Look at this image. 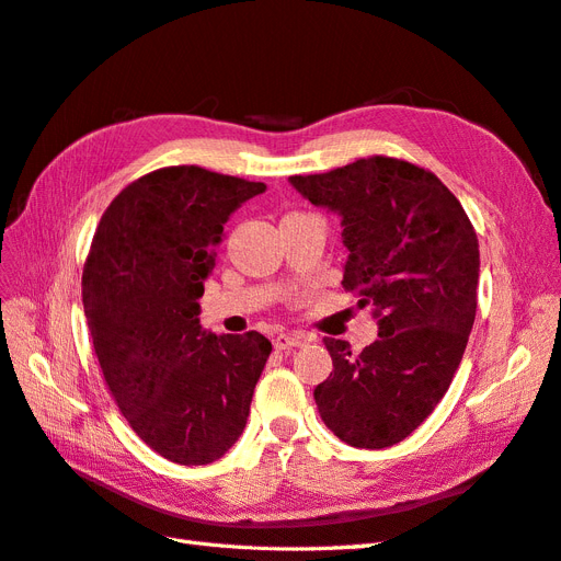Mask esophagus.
I'll return each instance as SVG.
<instances>
[{
    "mask_svg": "<svg viewBox=\"0 0 561 561\" xmlns=\"http://www.w3.org/2000/svg\"><path fill=\"white\" fill-rule=\"evenodd\" d=\"M316 336H309V334H278L274 336V348L276 351H287V348H295L304 342H313Z\"/></svg>",
    "mask_w": 561,
    "mask_h": 561,
    "instance_id": "obj_1",
    "label": "esophagus"
}]
</instances>
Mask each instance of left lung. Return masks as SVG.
Masks as SVG:
<instances>
[{
	"instance_id": "left-lung-1",
	"label": "left lung",
	"mask_w": 561,
	"mask_h": 561,
	"mask_svg": "<svg viewBox=\"0 0 561 561\" xmlns=\"http://www.w3.org/2000/svg\"><path fill=\"white\" fill-rule=\"evenodd\" d=\"M290 182L342 215V285L379 316V339L363 353L322 339L332 371L313 390L320 419L351 447H393L428 419L461 365L478 311V233L439 178L404 159L375 154Z\"/></svg>"
}]
</instances>
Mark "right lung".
Instances as JSON below:
<instances>
[{"mask_svg":"<svg viewBox=\"0 0 561 561\" xmlns=\"http://www.w3.org/2000/svg\"><path fill=\"white\" fill-rule=\"evenodd\" d=\"M264 190L201 165L159 168L114 196L83 264V313L118 412L180 466L236 445L271 353L260 332L217 336L198 320L225 222Z\"/></svg>","mask_w":561,"mask_h":561,"instance_id":"add662e5","label":"right lung"}]
</instances>
